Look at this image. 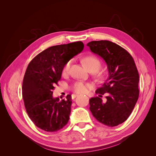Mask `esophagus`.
Segmentation results:
<instances>
[{
	"label": "esophagus",
	"instance_id": "34e87169",
	"mask_svg": "<svg viewBox=\"0 0 156 156\" xmlns=\"http://www.w3.org/2000/svg\"><path fill=\"white\" fill-rule=\"evenodd\" d=\"M78 96V94H72V99H74L75 98H76Z\"/></svg>",
	"mask_w": 156,
	"mask_h": 156
}]
</instances>
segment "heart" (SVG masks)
I'll list each match as a JSON object with an SVG mask.
<instances>
[{"label": "heart", "instance_id": "obj_1", "mask_svg": "<svg viewBox=\"0 0 156 156\" xmlns=\"http://www.w3.org/2000/svg\"><path fill=\"white\" fill-rule=\"evenodd\" d=\"M83 62L84 65L86 66V67L89 71L94 70V72H97L101 67V62H100V60L94 56H89L85 57L83 59ZM71 64H72L71 60H69L68 62H66L64 67H63V73H67L69 72V71L70 69ZM72 88L73 91H75L76 93L82 94L85 93L88 90L89 85L87 83H84L83 81H77L73 84Z\"/></svg>", "mask_w": 156, "mask_h": 156}]
</instances>
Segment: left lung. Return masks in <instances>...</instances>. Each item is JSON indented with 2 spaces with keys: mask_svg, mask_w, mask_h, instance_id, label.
Listing matches in <instances>:
<instances>
[{
  "mask_svg": "<svg viewBox=\"0 0 156 156\" xmlns=\"http://www.w3.org/2000/svg\"><path fill=\"white\" fill-rule=\"evenodd\" d=\"M107 65L109 76L96 91L98 96L89 99L94 117L105 125L115 126L127 120L139 96V74L131 54L109 41H91L87 44ZM106 100L102 101V94Z\"/></svg>",
  "mask_w": 156,
  "mask_h": 156,
  "instance_id": "8db88e82",
  "label": "left lung"
}]
</instances>
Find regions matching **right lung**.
Listing matches in <instances>:
<instances>
[{"mask_svg":"<svg viewBox=\"0 0 156 156\" xmlns=\"http://www.w3.org/2000/svg\"><path fill=\"white\" fill-rule=\"evenodd\" d=\"M84 48L83 42L50 47L31 60L23 81L22 94L26 111L37 127L47 132L61 129L69 120L72 96L59 102L52 96L66 62Z\"/></svg>","mask_w":156,"mask_h":156,"instance_id":"1","label":"right lung"}]
</instances>
